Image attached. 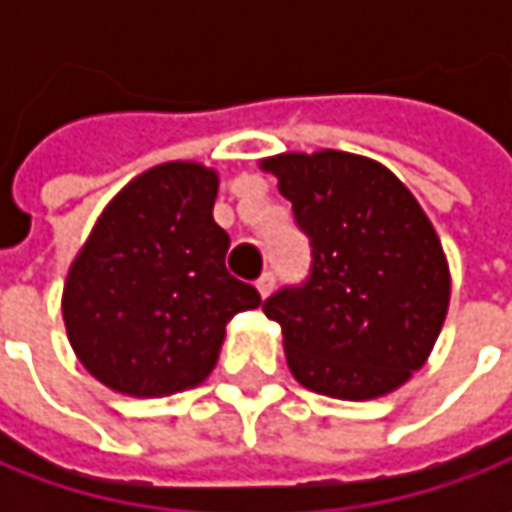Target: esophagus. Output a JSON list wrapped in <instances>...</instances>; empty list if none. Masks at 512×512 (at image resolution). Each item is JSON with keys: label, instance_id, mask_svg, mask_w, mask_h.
I'll use <instances>...</instances> for the list:
<instances>
[{"label": "esophagus", "instance_id": "obj_1", "mask_svg": "<svg viewBox=\"0 0 512 512\" xmlns=\"http://www.w3.org/2000/svg\"><path fill=\"white\" fill-rule=\"evenodd\" d=\"M273 287H276V276L273 273H262V279L256 282V290H259V296L267 299L270 293H273Z\"/></svg>", "mask_w": 512, "mask_h": 512}]
</instances>
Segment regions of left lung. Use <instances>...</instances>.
Listing matches in <instances>:
<instances>
[{
	"label": "left lung",
	"mask_w": 512,
	"mask_h": 512,
	"mask_svg": "<svg viewBox=\"0 0 512 512\" xmlns=\"http://www.w3.org/2000/svg\"><path fill=\"white\" fill-rule=\"evenodd\" d=\"M259 168L279 179L313 247L305 285L262 305L282 327L293 379L344 402L399 390L427 362L450 305L433 222L393 170L359 153H276Z\"/></svg>",
	"instance_id": "1"
}]
</instances>
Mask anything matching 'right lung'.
Returning a JSON list of instances; mask_svg holds the SVG:
<instances>
[{
  "mask_svg": "<svg viewBox=\"0 0 512 512\" xmlns=\"http://www.w3.org/2000/svg\"><path fill=\"white\" fill-rule=\"evenodd\" d=\"M219 173L165 162L130 179L73 256L62 319L76 359L116 393H182L219 362L227 322L262 305L225 267Z\"/></svg>",
  "mask_w": 512,
  "mask_h": 512,
  "instance_id": "obj_1",
  "label": "right lung"
}]
</instances>
